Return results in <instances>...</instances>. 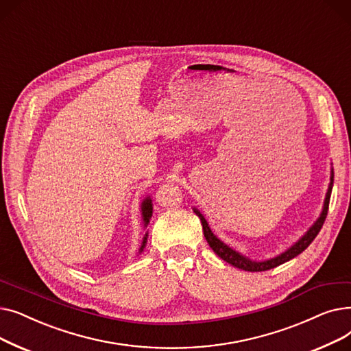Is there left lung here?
I'll list each match as a JSON object with an SVG mask.
<instances>
[{
  "instance_id": "8db88e82",
  "label": "left lung",
  "mask_w": 351,
  "mask_h": 351,
  "mask_svg": "<svg viewBox=\"0 0 351 351\" xmlns=\"http://www.w3.org/2000/svg\"><path fill=\"white\" fill-rule=\"evenodd\" d=\"M332 181H335V173H332V169H331V173H330V184H328V189H327V193H326V198H324V204H323V210L320 213V217L317 219L313 226L304 232V236L300 237L293 245H290L286 252L280 253L278 256L276 257H271L269 260H252L250 257L239 253L237 250L231 248L230 245H227L224 241H221L219 237H217L214 232L211 231L206 217L199 213V210H197L195 207H193L194 213L198 215V219L202 220V224H203V231H204V237L208 243V245L211 247L213 252L219 256L220 258H223L226 263L231 264L237 267V269H241V270H245V271H265V270H270V269H274V267L286 263V261H290L291 258L297 257L300 253H303L304 250L311 244V241L315 239V236L319 234V231L322 230L323 227V223L326 220V215H327V211H328V203H330V195H331V190H332Z\"/></svg>"
}]
</instances>
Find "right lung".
I'll list each match as a JSON object with an SVG mask.
<instances>
[{"mask_svg": "<svg viewBox=\"0 0 351 351\" xmlns=\"http://www.w3.org/2000/svg\"><path fill=\"white\" fill-rule=\"evenodd\" d=\"M152 215H153V202H152V197L148 195V197H145L143 199V203H141V217H143V227H144V230L149 224V219H152ZM147 239H148V231L145 230V234L143 237V243H141V245L138 248V254H141L144 252L145 244H147Z\"/></svg>", "mask_w": 351, "mask_h": 351, "instance_id": "obj_1", "label": "right lung"}]
</instances>
